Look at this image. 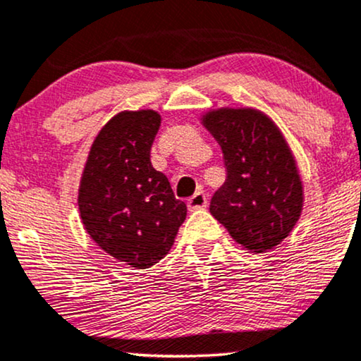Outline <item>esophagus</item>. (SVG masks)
Listing matches in <instances>:
<instances>
[{
  "instance_id": "esophagus-1",
  "label": "esophagus",
  "mask_w": 361,
  "mask_h": 361,
  "mask_svg": "<svg viewBox=\"0 0 361 361\" xmlns=\"http://www.w3.org/2000/svg\"><path fill=\"white\" fill-rule=\"evenodd\" d=\"M208 206V198H206V195L203 191H198V193H195L191 198L188 200V208L190 211H195V209H203Z\"/></svg>"
}]
</instances>
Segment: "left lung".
Segmentation results:
<instances>
[{
    "mask_svg": "<svg viewBox=\"0 0 361 361\" xmlns=\"http://www.w3.org/2000/svg\"><path fill=\"white\" fill-rule=\"evenodd\" d=\"M223 150L226 181L209 211L236 243L266 252L289 236L302 211V183L281 132L252 109H221L203 118Z\"/></svg>",
    "mask_w": 361,
    "mask_h": 361,
    "instance_id": "8db88e82",
    "label": "left lung"
}]
</instances>
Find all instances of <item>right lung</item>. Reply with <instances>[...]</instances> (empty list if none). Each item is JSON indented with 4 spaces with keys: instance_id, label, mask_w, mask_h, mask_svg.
<instances>
[{
    "instance_id": "obj_1",
    "label": "right lung",
    "mask_w": 361,
    "mask_h": 361,
    "mask_svg": "<svg viewBox=\"0 0 361 361\" xmlns=\"http://www.w3.org/2000/svg\"><path fill=\"white\" fill-rule=\"evenodd\" d=\"M158 128L160 115L153 110L115 115L92 143L79 188L80 218L90 238L137 269L166 256L186 218V204L152 166Z\"/></svg>"
}]
</instances>
